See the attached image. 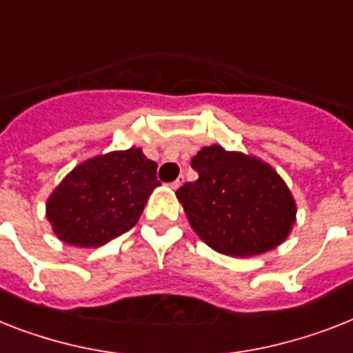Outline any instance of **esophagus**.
<instances>
[{"instance_id": "34e87169", "label": "esophagus", "mask_w": 353, "mask_h": 353, "mask_svg": "<svg viewBox=\"0 0 353 353\" xmlns=\"http://www.w3.org/2000/svg\"><path fill=\"white\" fill-rule=\"evenodd\" d=\"M183 181H185L183 177H177L176 181H172V183H170V188H172V190H177V188H179V186L183 185Z\"/></svg>"}]
</instances>
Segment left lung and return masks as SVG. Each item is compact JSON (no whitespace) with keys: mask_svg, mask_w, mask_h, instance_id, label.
Masks as SVG:
<instances>
[{"mask_svg":"<svg viewBox=\"0 0 353 353\" xmlns=\"http://www.w3.org/2000/svg\"><path fill=\"white\" fill-rule=\"evenodd\" d=\"M199 174L176 192L192 230L230 257L261 256L286 241L297 205L285 179L257 156L203 147L192 157Z\"/></svg>","mask_w":353,"mask_h":353,"instance_id":"left-lung-1","label":"left lung"}]
</instances>
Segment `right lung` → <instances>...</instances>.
<instances>
[{"instance_id": "right-lung-1", "label": "right lung", "mask_w": 353, "mask_h": 353, "mask_svg": "<svg viewBox=\"0 0 353 353\" xmlns=\"http://www.w3.org/2000/svg\"><path fill=\"white\" fill-rule=\"evenodd\" d=\"M156 170L157 163L136 147L76 165L47 199V219L57 239L97 248L130 230L161 185Z\"/></svg>"}]
</instances>
